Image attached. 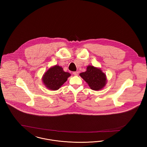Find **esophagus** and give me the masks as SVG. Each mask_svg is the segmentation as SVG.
Here are the masks:
<instances>
[{"instance_id":"obj_1","label":"esophagus","mask_w":147,"mask_h":147,"mask_svg":"<svg viewBox=\"0 0 147 147\" xmlns=\"http://www.w3.org/2000/svg\"><path fill=\"white\" fill-rule=\"evenodd\" d=\"M73 74L74 75V76H78V71H74L73 73Z\"/></svg>"}]
</instances>
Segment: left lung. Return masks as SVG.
Segmentation results:
<instances>
[{"mask_svg": "<svg viewBox=\"0 0 147 147\" xmlns=\"http://www.w3.org/2000/svg\"><path fill=\"white\" fill-rule=\"evenodd\" d=\"M80 76L94 90H101L106 83L105 74L101 69L92 65H89L86 71L80 73Z\"/></svg>", "mask_w": 147, "mask_h": 147, "instance_id": "8db88e82", "label": "left lung"}]
</instances>
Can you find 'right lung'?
<instances>
[{
    "label": "right lung",
    "instance_id": "obj_1",
    "mask_svg": "<svg viewBox=\"0 0 147 147\" xmlns=\"http://www.w3.org/2000/svg\"><path fill=\"white\" fill-rule=\"evenodd\" d=\"M70 76V73L64 71L61 67L56 65L45 73L42 80L47 88L56 90L59 89Z\"/></svg>",
    "mask_w": 147,
    "mask_h": 147
}]
</instances>
